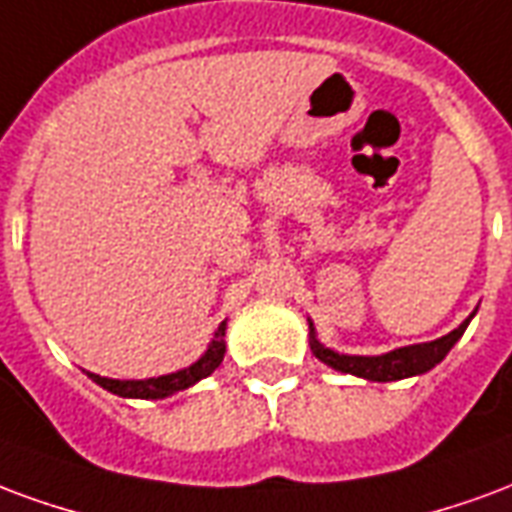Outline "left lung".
<instances>
[{
    "label": "left lung",
    "mask_w": 512,
    "mask_h": 512,
    "mask_svg": "<svg viewBox=\"0 0 512 512\" xmlns=\"http://www.w3.org/2000/svg\"><path fill=\"white\" fill-rule=\"evenodd\" d=\"M477 308L464 322L455 327L453 333L442 335L436 341L428 343H412V346H401V349H393V352L374 354V357H365V354H341L324 346L319 338H316V327L308 319V330H311V352L322 360L324 365H330L333 371H341V374L360 376V379H368V382H398V379H409V376H420L425 371H431L436 365L442 363L447 357V352L453 349L455 341L464 335V330L469 327V322L475 319Z\"/></svg>",
    "instance_id": "left-lung-1"
}]
</instances>
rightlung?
<instances>
[{"instance_id":"1","label":"right lung","mask_w":512,"mask_h":512,"mask_svg":"<svg viewBox=\"0 0 512 512\" xmlns=\"http://www.w3.org/2000/svg\"><path fill=\"white\" fill-rule=\"evenodd\" d=\"M226 322H220V327L212 335L210 346L207 352L201 354L199 360L182 371H174V374H163V376H152V379H108V376L100 374H89V379L95 384H100L103 390L108 393L119 395V398H144V401H158V398H169V395L179 393V390H188L201 379L207 376L223 363V354H226Z\"/></svg>"}]
</instances>
